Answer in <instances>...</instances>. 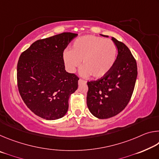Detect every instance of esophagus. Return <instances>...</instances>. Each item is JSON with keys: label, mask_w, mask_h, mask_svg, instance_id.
Instances as JSON below:
<instances>
[{"label": "esophagus", "mask_w": 159, "mask_h": 159, "mask_svg": "<svg viewBox=\"0 0 159 159\" xmlns=\"http://www.w3.org/2000/svg\"><path fill=\"white\" fill-rule=\"evenodd\" d=\"M86 81L84 80H82V79H79V85H81V84H85Z\"/></svg>", "instance_id": "esophagus-1"}]
</instances>
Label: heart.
<instances>
[{"mask_svg": "<svg viewBox=\"0 0 159 159\" xmlns=\"http://www.w3.org/2000/svg\"><path fill=\"white\" fill-rule=\"evenodd\" d=\"M117 48L111 40L86 35L74 42L73 49L64 51L63 60L67 70L73 73L81 65L83 76L90 75L100 79L109 73L116 61Z\"/></svg>", "mask_w": 159, "mask_h": 159, "instance_id": "1", "label": "heart"}]
</instances>
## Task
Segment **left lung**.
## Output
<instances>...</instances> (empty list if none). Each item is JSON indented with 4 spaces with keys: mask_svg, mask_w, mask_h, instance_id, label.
Returning <instances> with one entry per match:
<instances>
[{
    "mask_svg": "<svg viewBox=\"0 0 159 159\" xmlns=\"http://www.w3.org/2000/svg\"><path fill=\"white\" fill-rule=\"evenodd\" d=\"M111 40L118 49L112 69L104 77L87 83L88 109L100 119L114 116L125 108L133 95L138 76L136 60L130 50L115 38L112 37Z\"/></svg>",
    "mask_w": 159,
    "mask_h": 159,
    "instance_id": "8db88e82",
    "label": "left lung"
}]
</instances>
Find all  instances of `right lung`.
<instances>
[{
  "mask_svg": "<svg viewBox=\"0 0 159 159\" xmlns=\"http://www.w3.org/2000/svg\"><path fill=\"white\" fill-rule=\"evenodd\" d=\"M77 34L64 32L38 40L21 54L17 63L18 90L35 114L46 120L62 118L79 78L66 71L63 52Z\"/></svg>",
  "mask_w": 159,
  "mask_h": 159,
  "instance_id": "right-lung-1",
  "label": "right lung"
}]
</instances>
